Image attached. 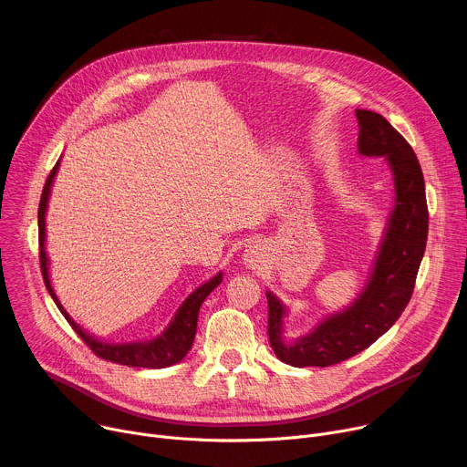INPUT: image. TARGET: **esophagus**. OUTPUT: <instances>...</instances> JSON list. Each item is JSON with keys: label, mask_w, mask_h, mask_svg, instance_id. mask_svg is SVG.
Here are the masks:
<instances>
[{"label": "esophagus", "mask_w": 467, "mask_h": 467, "mask_svg": "<svg viewBox=\"0 0 467 467\" xmlns=\"http://www.w3.org/2000/svg\"><path fill=\"white\" fill-rule=\"evenodd\" d=\"M244 260H245V264H247V268L258 270L260 264L264 262V247H260L258 244L249 245V247L244 251Z\"/></svg>", "instance_id": "obj_1"}]
</instances>
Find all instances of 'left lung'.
<instances>
[{
  "label": "left lung",
  "mask_w": 467,
  "mask_h": 467,
  "mask_svg": "<svg viewBox=\"0 0 467 467\" xmlns=\"http://www.w3.org/2000/svg\"><path fill=\"white\" fill-rule=\"evenodd\" d=\"M357 119L358 153L386 159L389 166L393 209L362 292L349 306L328 314L306 335L285 338L288 308L270 290L265 292L272 349L279 360L296 368L338 364L380 338L407 308L427 245L425 181L414 150L380 114L357 109Z\"/></svg>",
  "instance_id": "1"
}]
</instances>
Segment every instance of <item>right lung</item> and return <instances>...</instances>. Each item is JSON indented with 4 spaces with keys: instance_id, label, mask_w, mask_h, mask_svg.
Instances as JSON below:
<instances>
[{
    "instance_id": "1",
    "label": "right lung",
    "mask_w": 467,
    "mask_h": 467,
    "mask_svg": "<svg viewBox=\"0 0 467 467\" xmlns=\"http://www.w3.org/2000/svg\"><path fill=\"white\" fill-rule=\"evenodd\" d=\"M58 164H60V159L46 179L42 197H40V205H38L40 268H42L44 285H46L51 299L55 301V305L58 306V310L62 312L66 321H68L72 325V328L81 337V340L99 358L110 360V362L121 364V366H129V368H148V369H161V368L179 364L186 357V353L190 351V348L193 344L199 306L203 305L207 296L223 281V274L220 272L213 279H209L205 285L197 286L181 303V306L177 308L170 325L155 338L140 340V342H123V344H119V342L118 344L116 342H103V340L96 338L94 335H90V332H87L81 325H78L68 312H66V308L60 305L58 297H57V294L51 286V281H49V258H47V253H46V213H47V199H49V193H51V186H53L55 175L58 171Z\"/></svg>"
}]
</instances>
